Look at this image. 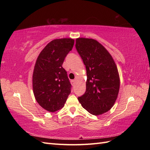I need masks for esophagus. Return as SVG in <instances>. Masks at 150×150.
Masks as SVG:
<instances>
[{
	"label": "esophagus",
	"instance_id": "1",
	"mask_svg": "<svg viewBox=\"0 0 150 150\" xmlns=\"http://www.w3.org/2000/svg\"><path fill=\"white\" fill-rule=\"evenodd\" d=\"M75 83H76V81L75 80H72L71 81V84H72L73 86H75Z\"/></svg>",
	"mask_w": 150,
	"mask_h": 150
}]
</instances>
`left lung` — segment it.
<instances>
[{
    "instance_id": "left-lung-1",
    "label": "left lung",
    "mask_w": 150,
    "mask_h": 150,
    "mask_svg": "<svg viewBox=\"0 0 150 150\" xmlns=\"http://www.w3.org/2000/svg\"><path fill=\"white\" fill-rule=\"evenodd\" d=\"M76 49L86 68V91L78 100L94 115L107 112L113 106L119 94L120 77L109 52L97 40L77 38Z\"/></svg>"
}]
</instances>
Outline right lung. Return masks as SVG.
Here are the masks:
<instances>
[{"label": "right lung", "mask_w": 150, "mask_h": 150, "mask_svg": "<svg viewBox=\"0 0 150 150\" xmlns=\"http://www.w3.org/2000/svg\"><path fill=\"white\" fill-rule=\"evenodd\" d=\"M74 42L71 38L54 39L37 59L32 76L33 94L40 106L50 112L62 108L71 93V84L62 64Z\"/></svg>", "instance_id": "1"}]
</instances>
